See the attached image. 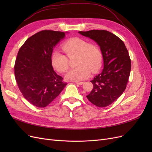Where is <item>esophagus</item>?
I'll return each mask as SVG.
<instances>
[{"mask_svg":"<svg viewBox=\"0 0 152 152\" xmlns=\"http://www.w3.org/2000/svg\"><path fill=\"white\" fill-rule=\"evenodd\" d=\"M84 83V82H75V84L78 85H82Z\"/></svg>","mask_w":152,"mask_h":152,"instance_id":"obj_1","label":"esophagus"}]
</instances>
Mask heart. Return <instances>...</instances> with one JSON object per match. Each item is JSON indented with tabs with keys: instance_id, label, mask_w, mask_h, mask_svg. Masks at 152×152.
<instances>
[{
	"instance_id": "obj_1",
	"label": "heart",
	"mask_w": 152,
	"mask_h": 152,
	"mask_svg": "<svg viewBox=\"0 0 152 152\" xmlns=\"http://www.w3.org/2000/svg\"><path fill=\"white\" fill-rule=\"evenodd\" d=\"M62 49L69 58L77 56V67L68 72L65 78L68 80L80 81L88 77L90 72H97L102 65V53L98 45L89 44L87 40L79 37L67 40L62 44ZM52 65L60 72H65L68 68V60L65 54L58 50L53 52Z\"/></svg>"
}]
</instances>
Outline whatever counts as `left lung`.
I'll list each match as a JSON object with an SVG mask.
<instances>
[{
    "label": "left lung",
    "instance_id": "left-lung-1",
    "mask_svg": "<svg viewBox=\"0 0 152 152\" xmlns=\"http://www.w3.org/2000/svg\"><path fill=\"white\" fill-rule=\"evenodd\" d=\"M98 44L102 53L104 67L91 82L93 89L86 96L98 107H106L117 100L126 88L131 61L123 41L107 30L79 31Z\"/></svg>",
    "mask_w": 152,
    "mask_h": 152
}]
</instances>
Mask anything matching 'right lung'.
<instances>
[{
    "label": "right lung",
    "mask_w": 152,
    "mask_h": 152,
    "mask_svg": "<svg viewBox=\"0 0 152 152\" xmlns=\"http://www.w3.org/2000/svg\"><path fill=\"white\" fill-rule=\"evenodd\" d=\"M66 32L42 30L27 39L16 59L15 75L24 98L37 107L51 103L66 86L54 71L51 56L54 48Z\"/></svg>",
    "instance_id": "right-lung-1"
}]
</instances>
